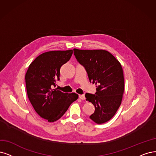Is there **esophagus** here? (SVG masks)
Here are the masks:
<instances>
[{
    "instance_id": "obj_1",
    "label": "esophagus",
    "mask_w": 156,
    "mask_h": 156,
    "mask_svg": "<svg viewBox=\"0 0 156 156\" xmlns=\"http://www.w3.org/2000/svg\"><path fill=\"white\" fill-rule=\"evenodd\" d=\"M79 98H80V100H85V95H83V94H82V95H79Z\"/></svg>"
}]
</instances>
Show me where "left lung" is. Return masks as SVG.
I'll list each match as a JSON object with an SVG mask.
<instances>
[{
    "label": "left lung",
    "mask_w": 156,
    "mask_h": 156,
    "mask_svg": "<svg viewBox=\"0 0 156 156\" xmlns=\"http://www.w3.org/2000/svg\"><path fill=\"white\" fill-rule=\"evenodd\" d=\"M73 51L78 62L87 71L90 82L96 85L95 94H85L86 100L95 107L89 118L97 124L104 123L114 116L122 103L125 86L122 66L106 50Z\"/></svg>",
    "instance_id": "obj_1"
}]
</instances>
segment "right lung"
Wrapping results in <instances>:
<instances>
[{
  "label": "right lung",
  "mask_w": 156,
  "mask_h": 156,
  "mask_svg": "<svg viewBox=\"0 0 156 156\" xmlns=\"http://www.w3.org/2000/svg\"><path fill=\"white\" fill-rule=\"evenodd\" d=\"M73 50L51 51L37 56L26 73L28 98L40 117L54 122L67 111L71 103L78 98L74 93H64L53 89L60 80L61 67L67 62Z\"/></svg>",
  "instance_id": "right-lung-1"
}]
</instances>
